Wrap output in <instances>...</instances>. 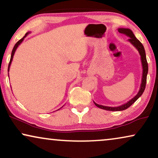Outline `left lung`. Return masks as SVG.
Returning <instances> with one entry per match:
<instances>
[{
  "mask_svg": "<svg viewBox=\"0 0 158 158\" xmlns=\"http://www.w3.org/2000/svg\"><path fill=\"white\" fill-rule=\"evenodd\" d=\"M118 31L120 33L123 34V35H126L127 36L129 37V39L128 40H129V42H130V43H131L132 45L136 48V50L139 51V53L140 55L141 62H142V82H141L140 88H139V90L138 93L136 94V95L135 97H134L131 100L128 101V102H126V103L117 107H109V106H101V105H98L97 104L96 102H94V105H95L97 107H98V108L103 109V110H110V111H121V110H126V109L129 108L132 104L136 102V100H137L139 97H141V95H142L143 92L144 91L145 86H146V82H147V76H148V61H147L146 53H145L144 46H143L142 44L140 43V41L139 40L136 39L135 35H134L133 31H132L130 29L118 28Z\"/></svg>",
  "mask_w": 158,
  "mask_h": 158,
  "instance_id": "8db88e82",
  "label": "left lung"
}]
</instances>
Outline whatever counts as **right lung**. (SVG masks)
<instances>
[{
	"instance_id": "right-lung-1",
	"label": "right lung",
	"mask_w": 158,
	"mask_h": 158,
	"mask_svg": "<svg viewBox=\"0 0 158 158\" xmlns=\"http://www.w3.org/2000/svg\"><path fill=\"white\" fill-rule=\"evenodd\" d=\"M29 33H30V32H27L26 34H25V35H24V36L20 40H19V41L17 42V43H16V45H14V47L13 50H12V52H11V56H10V62H9V64H8V71H9V69H10V64H11L12 60H13V57H14V53H15V51H16V50L17 49V48L19 47V45L20 44L22 43L23 40H24V39L25 38V37H26L27 36V35H29ZM8 77H9V76H8ZM58 110H59V109H58Z\"/></svg>"
}]
</instances>
